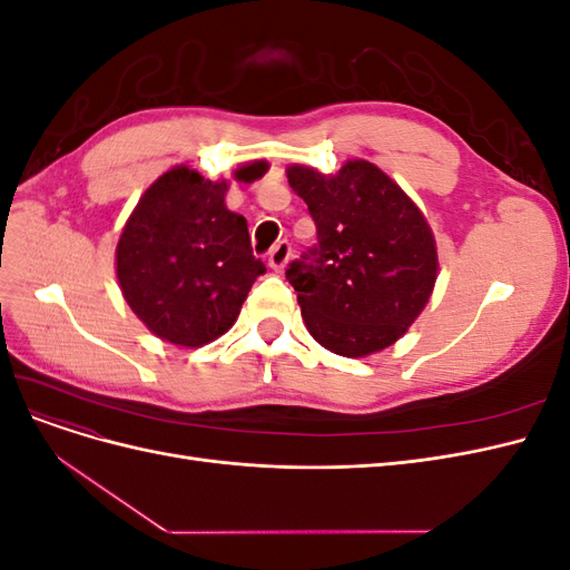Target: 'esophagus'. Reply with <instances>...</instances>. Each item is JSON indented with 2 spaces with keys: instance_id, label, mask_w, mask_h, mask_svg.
Segmentation results:
<instances>
[{
  "instance_id": "1",
  "label": "esophagus",
  "mask_w": 570,
  "mask_h": 570,
  "mask_svg": "<svg viewBox=\"0 0 570 570\" xmlns=\"http://www.w3.org/2000/svg\"><path fill=\"white\" fill-rule=\"evenodd\" d=\"M289 256H292V245L287 243V239H281V243L271 249L268 264H271V268H273L275 273H283V268H285L287 262H289Z\"/></svg>"
}]
</instances>
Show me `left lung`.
<instances>
[{"instance_id": "1", "label": "left lung", "mask_w": 570, "mask_h": 570, "mask_svg": "<svg viewBox=\"0 0 570 570\" xmlns=\"http://www.w3.org/2000/svg\"><path fill=\"white\" fill-rule=\"evenodd\" d=\"M318 245L285 271L306 331L340 356L358 358L400 340L421 316L438 281V247L404 189L364 159L323 176L289 166Z\"/></svg>"}]
</instances>
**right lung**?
Here are the masks:
<instances>
[{
    "label": "right lung",
    "mask_w": 570,
    "mask_h": 570,
    "mask_svg": "<svg viewBox=\"0 0 570 570\" xmlns=\"http://www.w3.org/2000/svg\"><path fill=\"white\" fill-rule=\"evenodd\" d=\"M266 161L235 180L254 183ZM226 180L176 166L154 180L126 220L116 247L118 285L132 314L178 347H202L228 333L258 275L247 218L226 206Z\"/></svg>",
    "instance_id": "add662e5"
}]
</instances>
